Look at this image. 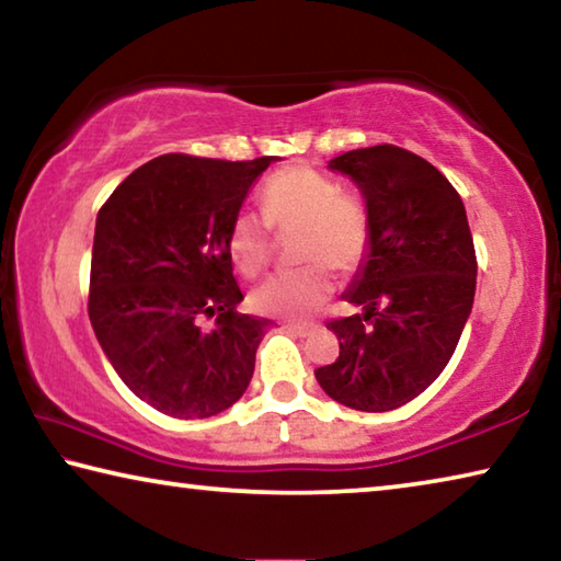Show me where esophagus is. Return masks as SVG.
<instances>
[{
	"mask_svg": "<svg viewBox=\"0 0 561 561\" xmlns=\"http://www.w3.org/2000/svg\"><path fill=\"white\" fill-rule=\"evenodd\" d=\"M284 329H287L294 336H309V334H314L319 324H284Z\"/></svg>",
	"mask_w": 561,
	"mask_h": 561,
	"instance_id": "1",
	"label": "esophagus"
}]
</instances>
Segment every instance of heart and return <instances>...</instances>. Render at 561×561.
Instances as JSON below:
<instances>
[{
  "label": "heart",
  "instance_id": "b5f03b06",
  "mask_svg": "<svg viewBox=\"0 0 561 561\" xmlns=\"http://www.w3.org/2000/svg\"><path fill=\"white\" fill-rule=\"evenodd\" d=\"M262 217L237 213L225 232L227 254L242 277H257L272 260V230L294 234L299 270L274 274L252 291L260 314L294 319L321 307L334 291V273L351 277L368 260L374 244L371 207L358 193L341 190L334 178L314 168H284L264 180Z\"/></svg>",
  "mask_w": 561,
  "mask_h": 561
}]
</instances>
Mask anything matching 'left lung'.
Returning a JSON list of instances; mask_svg holds the SVG:
<instances>
[{"instance_id": "1", "label": "left lung", "mask_w": 561, "mask_h": 561, "mask_svg": "<svg viewBox=\"0 0 561 561\" xmlns=\"http://www.w3.org/2000/svg\"><path fill=\"white\" fill-rule=\"evenodd\" d=\"M329 168L364 193L374 244L346 291L364 314L329 321L339 358L314 376L339 403L393 411L443 374L470 317L478 257L468 215L448 178L405 148L348 150Z\"/></svg>"}]
</instances>
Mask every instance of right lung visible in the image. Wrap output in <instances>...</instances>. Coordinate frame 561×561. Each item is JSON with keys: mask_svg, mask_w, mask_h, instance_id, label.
<instances>
[{"mask_svg": "<svg viewBox=\"0 0 561 561\" xmlns=\"http://www.w3.org/2000/svg\"><path fill=\"white\" fill-rule=\"evenodd\" d=\"M272 160L168 153L101 205L89 319L121 381L160 413L210 417L250 386L270 319L237 311L225 232Z\"/></svg>", "mask_w": 561, "mask_h": 561, "instance_id": "1", "label": "right lung"}]
</instances>
